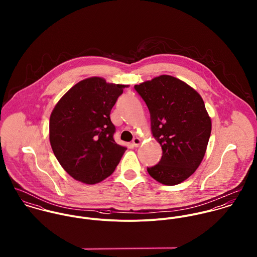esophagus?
Masks as SVG:
<instances>
[{"instance_id":"1","label":"esophagus","mask_w":257,"mask_h":257,"mask_svg":"<svg viewBox=\"0 0 257 257\" xmlns=\"http://www.w3.org/2000/svg\"><path fill=\"white\" fill-rule=\"evenodd\" d=\"M141 144H142V140H141L140 138H135V139L133 140V145H134V147H139L141 146Z\"/></svg>"}]
</instances>
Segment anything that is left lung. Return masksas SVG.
I'll return each mask as SVG.
<instances>
[{
  "mask_svg": "<svg viewBox=\"0 0 257 257\" xmlns=\"http://www.w3.org/2000/svg\"><path fill=\"white\" fill-rule=\"evenodd\" d=\"M150 113L151 132L162 147L158 164L147 167L159 183L173 186L201 164L212 131L202 97L183 81L161 75L135 86Z\"/></svg>",
  "mask_w": 257,
  "mask_h": 257,
  "instance_id": "8db88e82",
  "label": "left lung"
}]
</instances>
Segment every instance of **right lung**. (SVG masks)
Returning a JSON list of instances; mask_svg holds the SVG:
<instances>
[{"mask_svg":"<svg viewBox=\"0 0 257 257\" xmlns=\"http://www.w3.org/2000/svg\"><path fill=\"white\" fill-rule=\"evenodd\" d=\"M126 85L100 77L80 81L59 100L49 119V141L63 169L85 184L103 181L114 171L126 147L113 140L110 110Z\"/></svg>","mask_w":257,"mask_h":257,"instance_id":"1","label":"right lung"}]
</instances>
